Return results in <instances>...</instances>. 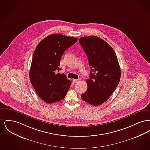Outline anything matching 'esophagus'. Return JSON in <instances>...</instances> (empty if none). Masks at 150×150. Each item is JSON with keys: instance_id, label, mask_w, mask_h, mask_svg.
<instances>
[{"instance_id": "34e87169", "label": "esophagus", "mask_w": 150, "mask_h": 150, "mask_svg": "<svg viewBox=\"0 0 150 150\" xmlns=\"http://www.w3.org/2000/svg\"><path fill=\"white\" fill-rule=\"evenodd\" d=\"M80 81V80H75V79H74V80H72V82H73V83H78Z\"/></svg>"}]
</instances>
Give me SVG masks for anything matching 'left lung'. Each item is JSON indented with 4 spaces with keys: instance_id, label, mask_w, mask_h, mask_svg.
<instances>
[{
    "instance_id": "obj_1",
    "label": "left lung",
    "mask_w": 150,
    "mask_h": 150,
    "mask_svg": "<svg viewBox=\"0 0 150 150\" xmlns=\"http://www.w3.org/2000/svg\"><path fill=\"white\" fill-rule=\"evenodd\" d=\"M79 42L88 58L91 72L86 80L87 91L81 99L95 106L109 99L118 86L121 71L113 48L96 36L81 37Z\"/></svg>"
}]
</instances>
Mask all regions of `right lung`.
<instances>
[{
	"mask_svg": "<svg viewBox=\"0 0 150 150\" xmlns=\"http://www.w3.org/2000/svg\"><path fill=\"white\" fill-rule=\"evenodd\" d=\"M77 38L54 34L44 38L34 52L29 76L39 97L48 103L63 100L71 81L59 71L64 52L77 42Z\"/></svg>",
	"mask_w": 150,
	"mask_h": 150,
	"instance_id": "add662e5",
	"label": "right lung"
}]
</instances>
